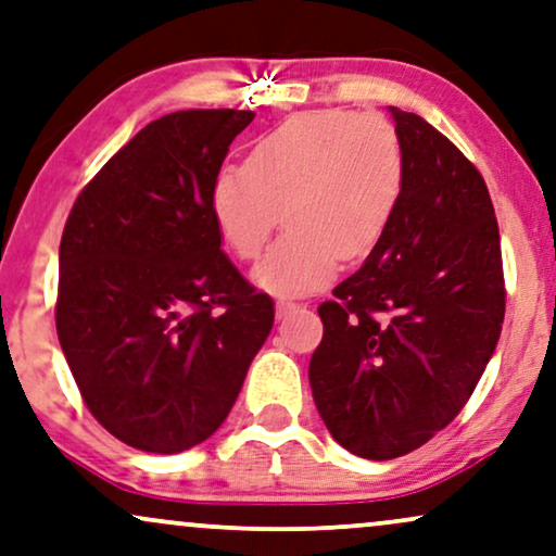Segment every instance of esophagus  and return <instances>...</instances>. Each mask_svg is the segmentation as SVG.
Instances as JSON below:
<instances>
[{"instance_id":"obj_1","label":"esophagus","mask_w":556,"mask_h":556,"mask_svg":"<svg viewBox=\"0 0 556 556\" xmlns=\"http://www.w3.org/2000/svg\"><path fill=\"white\" fill-rule=\"evenodd\" d=\"M295 308H299V304H295V301H288V299H278L276 301V314L278 316L291 314V312H295Z\"/></svg>"}]
</instances>
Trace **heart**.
Returning <instances> with one entry per match:
<instances>
[{"instance_id":"1","label":"heart","mask_w":556,"mask_h":556,"mask_svg":"<svg viewBox=\"0 0 556 556\" xmlns=\"http://www.w3.org/2000/svg\"><path fill=\"white\" fill-rule=\"evenodd\" d=\"M406 184L399 132L375 114H293L252 142L244 165H227L208 189L216 235L240 261L261 255L283 208L288 232L252 280L276 295L319 291L342 261L378 248Z\"/></svg>"}]
</instances>
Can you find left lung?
<instances>
[{
  "label": "left lung",
  "mask_w": 556,
  "mask_h": 556,
  "mask_svg": "<svg viewBox=\"0 0 556 556\" xmlns=\"http://www.w3.org/2000/svg\"><path fill=\"white\" fill-rule=\"evenodd\" d=\"M406 184L383 240L324 301L308 363L329 434L365 459L427 444L463 410L506 314L501 235L480 170L391 106Z\"/></svg>",
  "instance_id": "8db88e82"
}]
</instances>
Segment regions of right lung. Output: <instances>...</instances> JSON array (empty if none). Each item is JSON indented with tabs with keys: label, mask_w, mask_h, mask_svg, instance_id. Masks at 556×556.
Returning <instances> with one entry per match:
<instances>
[{
	"label": "right lung",
	"mask_w": 556,
	"mask_h": 556,
	"mask_svg": "<svg viewBox=\"0 0 556 556\" xmlns=\"http://www.w3.org/2000/svg\"><path fill=\"white\" fill-rule=\"evenodd\" d=\"M255 114L173 112L78 193L58 252L55 329L86 406L135 450L214 434L273 329V299L222 252L208 189Z\"/></svg>",
	"instance_id": "obj_1"
}]
</instances>
